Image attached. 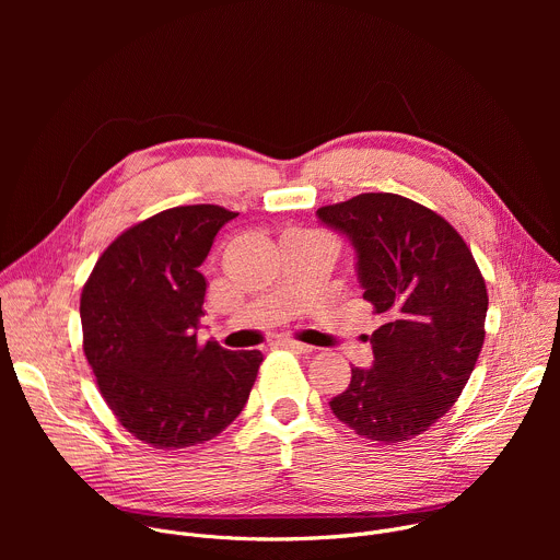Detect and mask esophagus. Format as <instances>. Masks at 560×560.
<instances>
[{"mask_svg": "<svg viewBox=\"0 0 560 560\" xmlns=\"http://www.w3.org/2000/svg\"><path fill=\"white\" fill-rule=\"evenodd\" d=\"M279 346H283V348H288V350H294V352H312V346H305V343L292 341V339H285V341H281Z\"/></svg>", "mask_w": 560, "mask_h": 560, "instance_id": "1", "label": "esophagus"}]
</instances>
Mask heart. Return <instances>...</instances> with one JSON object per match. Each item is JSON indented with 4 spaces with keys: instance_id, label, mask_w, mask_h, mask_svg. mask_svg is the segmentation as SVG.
I'll return each mask as SVG.
<instances>
[{
    "instance_id": "1",
    "label": "heart",
    "mask_w": 560,
    "mask_h": 560,
    "mask_svg": "<svg viewBox=\"0 0 560 560\" xmlns=\"http://www.w3.org/2000/svg\"><path fill=\"white\" fill-rule=\"evenodd\" d=\"M307 232H314V230H307ZM316 234H322V232H316Z\"/></svg>"
}]
</instances>
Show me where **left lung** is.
I'll return each mask as SVG.
<instances>
[{"mask_svg":"<svg viewBox=\"0 0 560 560\" xmlns=\"http://www.w3.org/2000/svg\"><path fill=\"white\" fill-rule=\"evenodd\" d=\"M316 217L352 242L363 299L383 318L372 368H352L330 408L359 436L410 441L456 404L481 354L486 279L463 236L401 195L363 192Z\"/></svg>","mask_w":560,"mask_h":560,"instance_id":"1","label":"left lung"}]
</instances>
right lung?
I'll list each match as a JSON object with an SVG mask.
<instances>
[{"instance_id":"right-lung-1","label":"right lung","mask_w":560,"mask_h":560,"mask_svg":"<svg viewBox=\"0 0 560 560\" xmlns=\"http://www.w3.org/2000/svg\"><path fill=\"white\" fill-rule=\"evenodd\" d=\"M199 203L159 212L126 232L95 264L79 303L84 352L117 421L156 450L221 434L242 415L264 354L197 341L206 261L234 219Z\"/></svg>"}]
</instances>
